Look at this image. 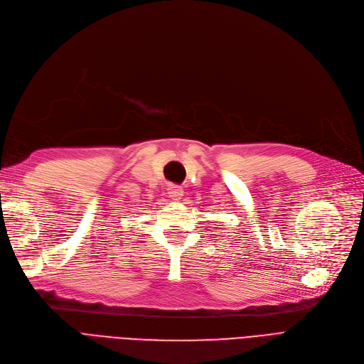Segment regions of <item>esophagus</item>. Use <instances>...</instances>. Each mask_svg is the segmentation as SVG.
Returning a JSON list of instances; mask_svg holds the SVG:
<instances>
[{
  "instance_id": "esophagus-1",
  "label": "esophagus",
  "mask_w": 364,
  "mask_h": 364,
  "mask_svg": "<svg viewBox=\"0 0 364 364\" xmlns=\"http://www.w3.org/2000/svg\"><path fill=\"white\" fill-rule=\"evenodd\" d=\"M167 193H168V196H170L173 200H181V198L183 197V194H185L182 188L178 186V185H170Z\"/></svg>"
}]
</instances>
